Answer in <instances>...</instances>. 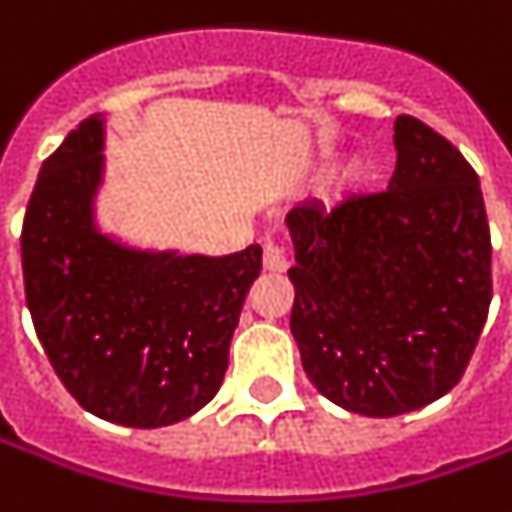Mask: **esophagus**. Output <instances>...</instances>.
Instances as JSON below:
<instances>
[{"label":"esophagus","instance_id":"obj_1","mask_svg":"<svg viewBox=\"0 0 512 512\" xmlns=\"http://www.w3.org/2000/svg\"><path fill=\"white\" fill-rule=\"evenodd\" d=\"M263 266H266V271H285L291 266L288 252L280 244H266L263 246Z\"/></svg>","mask_w":512,"mask_h":512}]
</instances>
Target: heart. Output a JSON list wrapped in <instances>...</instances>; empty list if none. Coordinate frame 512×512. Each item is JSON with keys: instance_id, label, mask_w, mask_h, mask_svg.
Returning <instances> with one entry per match:
<instances>
[{"instance_id": "obj_1", "label": "heart", "mask_w": 512, "mask_h": 512, "mask_svg": "<svg viewBox=\"0 0 512 512\" xmlns=\"http://www.w3.org/2000/svg\"><path fill=\"white\" fill-rule=\"evenodd\" d=\"M368 174H371V166H368L366 160H352L349 166H346V171H343V185L346 188H360L363 182L368 180Z\"/></svg>"}]
</instances>
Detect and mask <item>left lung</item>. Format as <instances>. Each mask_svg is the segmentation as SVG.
<instances>
[{"mask_svg": "<svg viewBox=\"0 0 512 512\" xmlns=\"http://www.w3.org/2000/svg\"><path fill=\"white\" fill-rule=\"evenodd\" d=\"M388 191L288 213L291 332L318 393L352 413L402 416L455 388L491 307L480 177L416 116L393 124Z\"/></svg>", "mask_w": 512, "mask_h": 512, "instance_id": "left-lung-1", "label": "left lung"}]
</instances>
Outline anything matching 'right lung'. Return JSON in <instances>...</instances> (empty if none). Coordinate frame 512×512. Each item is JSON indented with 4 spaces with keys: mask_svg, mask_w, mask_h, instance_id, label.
<instances>
[{
    "mask_svg": "<svg viewBox=\"0 0 512 512\" xmlns=\"http://www.w3.org/2000/svg\"><path fill=\"white\" fill-rule=\"evenodd\" d=\"M99 113L46 157L21 227L24 293L38 341L88 413L166 427L216 396L252 282L257 244L227 257L144 255L99 235Z\"/></svg>",
    "mask_w": 512,
    "mask_h": 512,
    "instance_id": "add662e5",
    "label": "right lung"
}]
</instances>
